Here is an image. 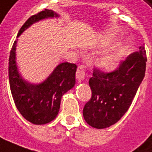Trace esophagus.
I'll return each instance as SVG.
<instances>
[{
    "instance_id": "obj_1",
    "label": "esophagus",
    "mask_w": 152,
    "mask_h": 152,
    "mask_svg": "<svg viewBox=\"0 0 152 152\" xmlns=\"http://www.w3.org/2000/svg\"><path fill=\"white\" fill-rule=\"evenodd\" d=\"M85 73H86V66L84 64H79L76 72V78L78 80H83L84 78Z\"/></svg>"
}]
</instances>
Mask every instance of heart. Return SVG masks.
Wrapping results in <instances>:
<instances>
[{
    "label": "heart",
    "instance_id": "b5f03b06",
    "mask_svg": "<svg viewBox=\"0 0 152 152\" xmlns=\"http://www.w3.org/2000/svg\"><path fill=\"white\" fill-rule=\"evenodd\" d=\"M119 63V55L118 52H109L102 58L101 64L106 70H112L115 69Z\"/></svg>",
    "mask_w": 152,
    "mask_h": 152
}]
</instances>
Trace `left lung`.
<instances>
[{"instance_id": "8db88e82", "label": "left lung", "mask_w": 152, "mask_h": 152, "mask_svg": "<svg viewBox=\"0 0 152 152\" xmlns=\"http://www.w3.org/2000/svg\"><path fill=\"white\" fill-rule=\"evenodd\" d=\"M131 54L110 72L95 68L89 79L91 96L84 105L86 122L96 129H105L121 119L145 76L147 52L145 47Z\"/></svg>"}]
</instances>
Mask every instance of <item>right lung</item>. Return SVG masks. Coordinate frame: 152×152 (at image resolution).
Instances as JSON below:
<instances>
[{"mask_svg": "<svg viewBox=\"0 0 152 152\" xmlns=\"http://www.w3.org/2000/svg\"><path fill=\"white\" fill-rule=\"evenodd\" d=\"M58 16L50 10H44L28 19L19 29L17 37L27 28L41 19ZM16 41L13 44L9 57V81L10 91L16 107L23 117L34 124H45L52 121L58 115L61 96L75 84L77 65L61 63L42 83L33 85L19 75L15 64Z\"/></svg>", "mask_w": 152, "mask_h": 152, "instance_id": "1", "label": "right lung"}]
</instances>
